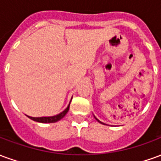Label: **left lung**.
<instances>
[{
  "instance_id": "obj_1",
  "label": "left lung",
  "mask_w": 161,
  "mask_h": 161,
  "mask_svg": "<svg viewBox=\"0 0 161 161\" xmlns=\"http://www.w3.org/2000/svg\"><path fill=\"white\" fill-rule=\"evenodd\" d=\"M94 117H95V119H96V120H97V121H98V122H100V123H102V124H104V123H103V122H102V121H99V120H98V119L97 118V117H96V116H95V115H94Z\"/></svg>"
}]
</instances>
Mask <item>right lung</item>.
Wrapping results in <instances>:
<instances>
[{
	"label": "right lung",
	"mask_w": 161,
	"mask_h": 161,
	"mask_svg": "<svg viewBox=\"0 0 161 161\" xmlns=\"http://www.w3.org/2000/svg\"><path fill=\"white\" fill-rule=\"evenodd\" d=\"M72 99V98H71ZM71 102V100H70ZM70 103L68 105V107H67L63 112H61L60 114L57 115H54V116H44V117H32V116H28L31 120H33V121H38V122H41V123H52V122H56V121H59L61 119L63 118L64 115H66V113L69 111V108H70Z\"/></svg>",
	"instance_id": "add662e5"
}]
</instances>
